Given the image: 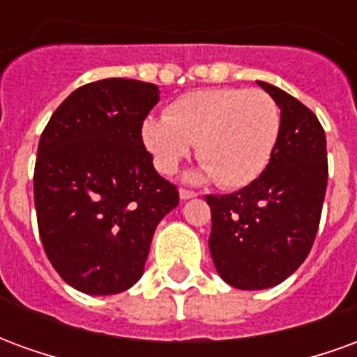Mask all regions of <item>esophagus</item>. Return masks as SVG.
<instances>
[{
	"instance_id": "1",
	"label": "esophagus",
	"mask_w": 357,
	"mask_h": 357,
	"mask_svg": "<svg viewBox=\"0 0 357 357\" xmlns=\"http://www.w3.org/2000/svg\"><path fill=\"white\" fill-rule=\"evenodd\" d=\"M197 193L195 191H189V189H179V199L181 201H189V199H195Z\"/></svg>"
}]
</instances>
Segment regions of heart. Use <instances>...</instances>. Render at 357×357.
Masks as SVG:
<instances>
[{"label":"heart","mask_w":357,"mask_h":357,"mask_svg":"<svg viewBox=\"0 0 357 357\" xmlns=\"http://www.w3.org/2000/svg\"><path fill=\"white\" fill-rule=\"evenodd\" d=\"M281 133V110L262 89L212 88L170 102L166 116L141 126L143 145L156 170L174 174L197 145L202 172L218 185L239 189L262 176Z\"/></svg>","instance_id":"1"}]
</instances>
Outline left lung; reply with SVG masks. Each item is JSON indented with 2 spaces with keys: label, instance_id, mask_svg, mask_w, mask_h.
<instances>
[{
  "label": "left lung",
  "instance_id": "1",
  "mask_svg": "<svg viewBox=\"0 0 357 357\" xmlns=\"http://www.w3.org/2000/svg\"><path fill=\"white\" fill-rule=\"evenodd\" d=\"M258 86L281 109V133L262 176L231 195H206L208 247L225 283L260 291L283 283L306 260L327 189V141L319 120L283 89Z\"/></svg>",
  "mask_w": 357,
  "mask_h": 357
}]
</instances>
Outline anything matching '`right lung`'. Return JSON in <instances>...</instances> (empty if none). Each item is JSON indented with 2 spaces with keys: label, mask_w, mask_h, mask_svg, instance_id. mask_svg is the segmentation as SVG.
<instances>
[{
  "label": "right lung",
  "mask_w": 357,
  "mask_h": 357,
  "mask_svg": "<svg viewBox=\"0 0 357 357\" xmlns=\"http://www.w3.org/2000/svg\"><path fill=\"white\" fill-rule=\"evenodd\" d=\"M155 84L107 78L53 112L38 145L34 202L43 250L76 291L107 296L139 281L156 225L178 191L155 170L141 126Z\"/></svg>",
  "instance_id": "add662e5"
}]
</instances>
